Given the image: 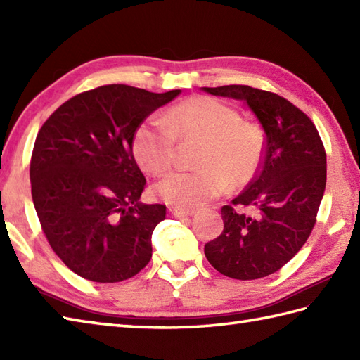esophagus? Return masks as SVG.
I'll use <instances>...</instances> for the list:
<instances>
[{"instance_id":"1","label":"esophagus","mask_w":360,"mask_h":360,"mask_svg":"<svg viewBox=\"0 0 360 360\" xmlns=\"http://www.w3.org/2000/svg\"><path fill=\"white\" fill-rule=\"evenodd\" d=\"M170 213L174 217H192L195 215L193 209H181V207H172Z\"/></svg>"}]
</instances>
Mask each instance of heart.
Returning a JSON list of instances; mask_svg holds the SVG:
<instances>
[{"mask_svg":"<svg viewBox=\"0 0 360 360\" xmlns=\"http://www.w3.org/2000/svg\"><path fill=\"white\" fill-rule=\"evenodd\" d=\"M178 139H200L204 145L196 160L200 168L174 172L158 182V196L176 207L193 209L215 200L229 181L235 187L246 186L262 165V129L218 98H187L165 117L142 122L133 137L134 158L150 173H164L174 164Z\"/></svg>","mask_w":360,"mask_h":360,"instance_id":"1","label":"heart"}]
</instances>
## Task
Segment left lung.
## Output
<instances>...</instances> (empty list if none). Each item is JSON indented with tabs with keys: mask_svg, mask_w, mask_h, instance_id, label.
I'll list each match as a JSON object with an SVG mask.
<instances>
[{
	"mask_svg": "<svg viewBox=\"0 0 360 360\" xmlns=\"http://www.w3.org/2000/svg\"><path fill=\"white\" fill-rule=\"evenodd\" d=\"M202 89L246 102L266 133L255 178L221 209L224 229L204 254L226 277L263 278L302 249L316 224L326 186L323 142L307 114L278 94L246 85ZM235 205L255 208L257 215L236 212Z\"/></svg>",
	"mask_w": 360,
	"mask_h": 360,
	"instance_id": "8db88e82",
	"label": "left lung"
}]
</instances>
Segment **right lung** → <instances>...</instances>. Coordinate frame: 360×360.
I'll return each mask as SVG.
<instances>
[{"label":"right lung","mask_w":360,"mask_h":360,"mask_svg":"<svg viewBox=\"0 0 360 360\" xmlns=\"http://www.w3.org/2000/svg\"><path fill=\"white\" fill-rule=\"evenodd\" d=\"M179 93L98 86L58 106L38 131L30 159L37 215L52 250L80 277L124 281L148 264L165 205L139 202L147 181L133 137Z\"/></svg>","instance_id":"obj_1"}]
</instances>
